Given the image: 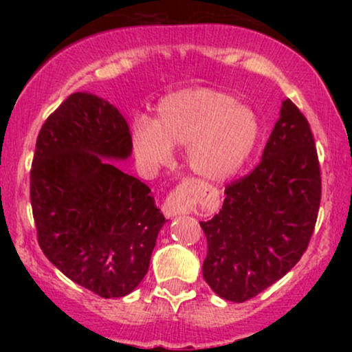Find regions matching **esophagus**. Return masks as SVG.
Masks as SVG:
<instances>
[{"instance_id":"34e87169","label":"esophagus","mask_w":352,"mask_h":352,"mask_svg":"<svg viewBox=\"0 0 352 352\" xmlns=\"http://www.w3.org/2000/svg\"><path fill=\"white\" fill-rule=\"evenodd\" d=\"M195 199H197V184L195 182H182L179 187L172 190L167 195V199L164 200L162 212L165 217H175V215H184V213L192 212L195 207Z\"/></svg>"}]
</instances>
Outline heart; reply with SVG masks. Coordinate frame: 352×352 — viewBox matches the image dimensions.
<instances>
[{
	"label": "heart",
	"mask_w": 352,
	"mask_h": 352,
	"mask_svg": "<svg viewBox=\"0 0 352 352\" xmlns=\"http://www.w3.org/2000/svg\"><path fill=\"white\" fill-rule=\"evenodd\" d=\"M260 122L250 107L228 92L187 89L160 100L155 120L139 117L132 127L137 159L159 167L172 159L173 145H185V159L197 175L220 182L235 175L252 155Z\"/></svg>",
	"instance_id": "1"
}]
</instances>
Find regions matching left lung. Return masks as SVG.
Wrapping results in <instances>:
<instances>
[{
	"label": "left lung",
	"instance_id": "1",
	"mask_svg": "<svg viewBox=\"0 0 352 352\" xmlns=\"http://www.w3.org/2000/svg\"><path fill=\"white\" fill-rule=\"evenodd\" d=\"M223 207L200 221L208 252L204 278L223 300L243 302L300 261L316 225L321 170L309 122L289 99L261 162L225 188Z\"/></svg>",
	"mask_w": 352,
	"mask_h": 352
}]
</instances>
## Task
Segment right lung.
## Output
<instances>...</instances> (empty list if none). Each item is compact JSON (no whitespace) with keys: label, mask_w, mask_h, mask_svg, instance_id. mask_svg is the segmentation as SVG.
<instances>
[{"label":"right lung","mask_w":352,"mask_h":352,"mask_svg":"<svg viewBox=\"0 0 352 352\" xmlns=\"http://www.w3.org/2000/svg\"><path fill=\"white\" fill-rule=\"evenodd\" d=\"M131 152L124 116L89 92L64 100L36 140L30 193L38 243L56 268L100 298L139 286L165 223L151 188L104 160Z\"/></svg>","instance_id":"add662e5"}]
</instances>
